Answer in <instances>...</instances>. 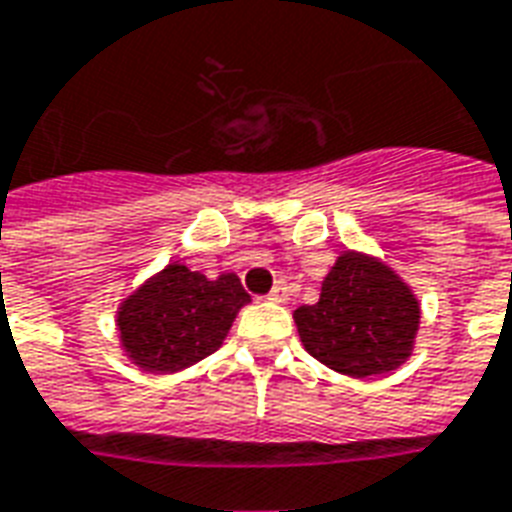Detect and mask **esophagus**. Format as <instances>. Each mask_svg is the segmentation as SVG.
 I'll return each mask as SVG.
<instances>
[{
	"label": "esophagus",
	"instance_id": "1",
	"mask_svg": "<svg viewBox=\"0 0 512 512\" xmlns=\"http://www.w3.org/2000/svg\"><path fill=\"white\" fill-rule=\"evenodd\" d=\"M268 300H273V303H287V300H290V287L284 282H279L271 292H268Z\"/></svg>",
	"mask_w": 512,
	"mask_h": 512
}]
</instances>
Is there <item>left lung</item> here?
Listing matches in <instances>:
<instances>
[{
  "mask_svg": "<svg viewBox=\"0 0 512 512\" xmlns=\"http://www.w3.org/2000/svg\"><path fill=\"white\" fill-rule=\"evenodd\" d=\"M295 325L314 360L346 376H376L411 357L419 300L392 268L343 252L317 303L295 311Z\"/></svg>",
  "mask_w": 512,
  "mask_h": 512,
  "instance_id": "obj_1",
  "label": "left lung"
}]
</instances>
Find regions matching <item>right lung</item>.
<instances>
[{"mask_svg":"<svg viewBox=\"0 0 512 512\" xmlns=\"http://www.w3.org/2000/svg\"><path fill=\"white\" fill-rule=\"evenodd\" d=\"M249 303L236 273L206 279L171 263L117 311L120 341L144 370L174 373L220 349L239 308Z\"/></svg>","mask_w":512,"mask_h":512,"instance_id":"obj_1","label":"right lung"}]
</instances>
